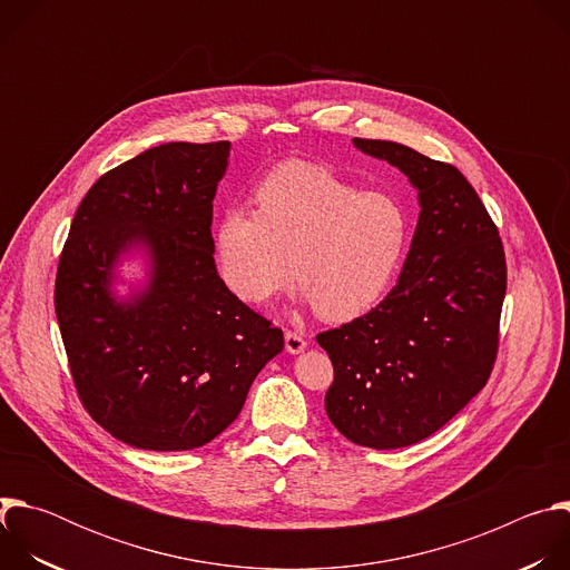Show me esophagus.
I'll use <instances>...</instances> for the list:
<instances>
[{
  "mask_svg": "<svg viewBox=\"0 0 570 570\" xmlns=\"http://www.w3.org/2000/svg\"><path fill=\"white\" fill-rule=\"evenodd\" d=\"M284 341H286V352L288 354H302L306 350V341L297 332H286Z\"/></svg>",
  "mask_w": 570,
  "mask_h": 570,
  "instance_id": "34e87169",
  "label": "esophagus"
}]
</instances>
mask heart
<instances>
[{"label": "heart", "instance_id": "1", "mask_svg": "<svg viewBox=\"0 0 570 570\" xmlns=\"http://www.w3.org/2000/svg\"><path fill=\"white\" fill-rule=\"evenodd\" d=\"M257 205L227 207L214 232L216 271L232 295L268 306L297 277L304 304L332 322L356 320L387 295L411 238L396 196L286 161L259 185Z\"/></svg>", "mask_w": 570, "mask_h": 570}]
</instances>
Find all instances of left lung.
<instances>
[{"label":"left lung","mask_w":570,"mask_h":570,"mask_svg":"<svg viewBox=\"0 0 570 570\" xmlns=\"http://www.w3.org/2000/svg\"><path fill=\"white\" fill-rule=\"evenodd\" d=\"M354 146L409 178L420 218L387 297L317 336L336 372L324 409L350 442L401 449L440 431L490 379L505 255L497 225L455 167L396 141Z\"/></svg>","instance_id":"left-lung-1"}]
</instances>
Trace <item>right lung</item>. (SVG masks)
I'll return each mask as SVG.
<instances>
[{
  "mask_svg": "<svg viewBox=\"0 0 570 570\" xmlns=\"http://www.w3.org/2000/svg\"><path fill=\"white\" fill-rule=\"evenodd\" d=\"M229 150L169 141L124 161L80 200L60 255L56 315L76 390L135 449L212 442L284 350L282 330L214 264L212 203ZM126 261L142 264L141 278L122 277Z\"/></svg>",
  "mask_w": 570,
  "mask_h": 570,
  "instance_id": "right-lung-1",
  "label": "right lung"
}]
</instances>
